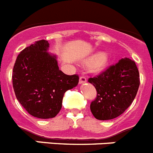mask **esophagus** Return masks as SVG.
<instances>
[{
	"mask_svg": "<svg viewBox=\"0 0 153 153\" xmlns=\"http://www.w3.org/2000/svg\"><path fill=\"white\" fill-rule=\"evenodd\" d=\"M87 82V78L86 77L84 76V75H82V76L80 77L79 78V83L82 84V83H85Z\"/></svg>",
	"mask_w": 153,
	"mask_h": 153,
	"instance_id": "obj_1",
	"label": "esophagus"
}]
</instances>
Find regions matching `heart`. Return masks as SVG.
I'll return each instance as SVG.
<instances>
[{
  "instance_id": "1",
  "label": "heart",
  "mask_w": 153,
  "mask_h": 153,
  "mask_svg": "<svg viewBox=\"0 0 153 153\" xmlns=\"http://www.w3.org/2000/svg\"><path fill=\"white\" fill-rule=\"evenodd\" d=\"M89 61H94L93 68L95 71H101L106 68V66L109 62V59H108L107 55L102 53V54H97L92 56L89 59Z\"/></svg>"
}]
</instances>
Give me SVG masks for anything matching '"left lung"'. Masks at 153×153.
Listing matches in <instances>:
<instances>
[{
	"label": "left lung",
	"mask_w": 153,
	"mask_h": 153,
	"mask_svg": "<svg viewBox=\"0 0 153 153\" xmlns=\"http://www.w3.org/2000/svg\"><path fill=\"white\" fill-rule=\"evenodd\" d=\"M88 81L97 91V97L91 103V111L100 120L114 119L123 114L133 103L140 83L137 65L127 58Z\"/></svg>",
	"instance_id": "obj_1"
}]
</instances>
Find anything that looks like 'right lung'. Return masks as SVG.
<instances>
[{
  "instance_id": "right-lung-1",
  "label": "right lung",
  "mask_w": 153,
  "mask_h": 153,
  "mask_svg": "<svg viewBox=\"0 0 153 153\" xmlns=\"http://www.w3.org/2000/svg\"><path fill=\"white\" fill-rule=\"evenodd\" d=\"M48 41H36L22 50L13 68V88L16 99L32 116L53 118L62 108L64 94L78 84V75L59 70L56 56L46 52Z\"/></svg>"
}]
</instances>
